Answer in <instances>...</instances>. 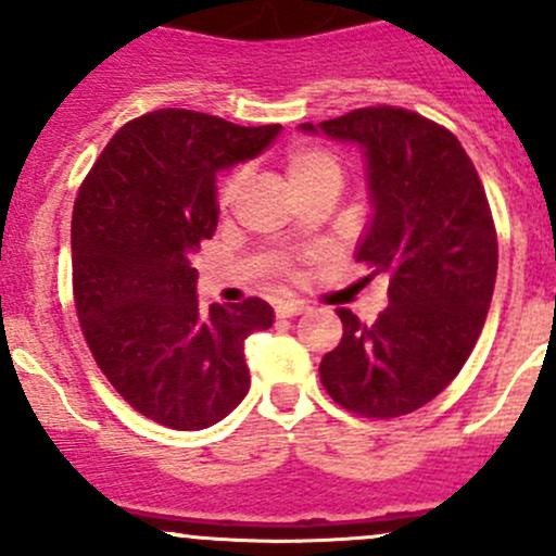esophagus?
<instances>
[{
	"mask_svg": "<svg viewBox=\"0 0 556 556\" xmlns=\"http://www.w3.org/2000/svg\"><path fill=\"white\" fill-rule=\"evenodd\" d=\"M306 306L301 304V301H282V304L277 306V314L279 317H299V314H304Z\"/></svg>",
	"mask_w": 556,
	"mask_h": 556,
	"instance_id": "obj_1",
	"label": "esophagus"
}]
</instances>
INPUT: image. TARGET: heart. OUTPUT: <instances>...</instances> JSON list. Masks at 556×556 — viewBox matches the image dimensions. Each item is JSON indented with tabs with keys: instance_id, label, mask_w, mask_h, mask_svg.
<instances>
[{
	"instance_id": "1",
	"label": "heart",
	"mask_w": 556,
	"mask_h": 556,
	"mask_svg": "<svg viewBox=\"0 0 556 556\" xmlns=\"http://www.w3.org/2000/svg\"><path fill=\"white\" fill-rule=\"evenodd\" d=\"M285 172H288L290 182H293L304 195L317 188H325V185H336V188H339L341 179H344L339 155L330 153L328 148H319V144H293V148L285 153ZM242 172H231L223 179L220 190H217L220 206H228L237 199L239 188H242Z\"/></svg>"
}]
</instances>
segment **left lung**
I'll use <instances>...</instances> for the list:
<instances>
[{"label":"left lung","instance_id":"left-lung-1","mask_svg":"<svg viewBox=\"0 0 556 556\" xmlns=\"http://www.w3.org/2000/svg\"><path fill=\"white\" fill-rule=\"evenodd\" d=\"M301 128L366 150L374 217L355 257L390 277V306L377 323L339 309L344 336L319 363V379L346 412L403 417L457 377L484 328L497 277L484 185L450 128L401 106H363Z\"/></svg>","mask_w":556,"mask_h":556}]
</instances>
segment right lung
I'll return each mask as SVG.
<instances>
[{
	"instance_id": "obj_1",
	"label": "right lung",
	"mask_w": 556,
	"mask_h": 556,
	"mask_svg": "<svg viewBox=\"0 0 556 556\" xmlns=\"http://www.w3.org/2000/svg\"><path fill=\"white\" fill-rule=\"evenodd\" d=\"M193 110L128 121L83 179L72 212V288L83 336L123 401L172 430L220 422L250 390L244 339L274 309L199 304L195 252L217 228L215 174L279 134Z\"/></svg>"
}]
</instances>
